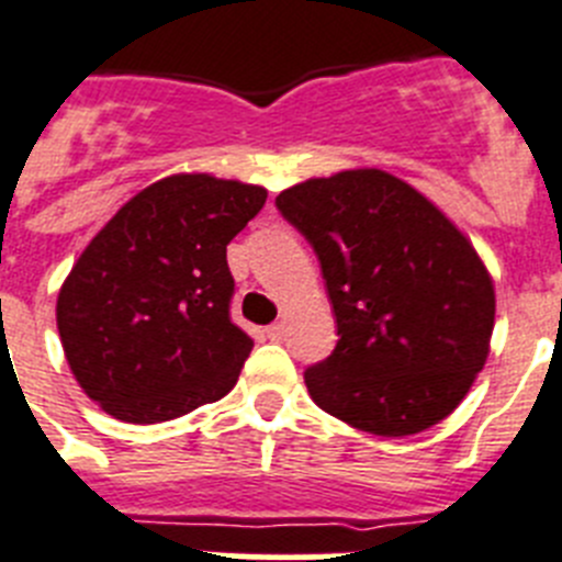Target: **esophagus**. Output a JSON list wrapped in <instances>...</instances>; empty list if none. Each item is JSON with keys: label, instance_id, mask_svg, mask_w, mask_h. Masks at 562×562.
Instances as JSON below:
<instances>
[{"label": "esophagus", "instance_id": "esophagus-1", "mask_svg": "<svg viewBox=\"0 0 562 562\" xmlns=\"http://www.w3.org/2000/svg\"><path fill=\"white\" fill-rule=\"evenodd\" d=\"M266 336L268 339H282V336H285V325H282V322H274V325H268L266 328Z\"/></svg>", "mask_w": 562, "mask_h": 562}]
</instances>
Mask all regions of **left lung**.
<instances>
[{
	"mask_svg": "<svg viewBox=\"0 0 562 562\" xmlns=\"http://www.w3.org/2000/svg\"><path fill=\"white\" fill-rule=\"evenodd\" d=\"M277 209L319 257L334 353L305 370L325 413L370 436L443 422L484 370L495 285L475 246L418 189L345 169L285 189Z\"/></svg>",
	"mask_w": 562,
	"mask_h": 562,
	"instance_id": "8db88e82",
	"label": "left lung"
}]
</instances>
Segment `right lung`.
Listing matches in <instances>:
<instances>
[{"label":"right lung","instance_id":"obj_1","mask_svg":"<svg viewBox=\"0 0 562 562\" xmlns=\"http://www.w3.org/2000/svg\"><path fill=\"white\" fill-rule=\"evenodd\" d=\"M268 192L206 172L155 180L115 212L58 291L67 364L112 418L158 424L223 398L251 353L228 316L226 246Z\"/></svg>","mask_w":562,"mask_h":562}]
</instances>
